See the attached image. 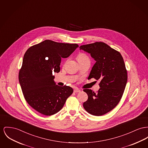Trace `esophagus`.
<instances>
[{
  "instance_id": "34e87169",
  "label": "esophagus",
  "mask_w": 148,
  "mask_h": 148,
  "mask_svg": "<svg viewBox=\"0 0 148 148\" xmlns=\"http://www.w3.org/2000/svg\"><path fill=\"white\" fill-rule=\"evenodd\" d=\"M80 91V89H79L78 88H75V89H74V93H78V92H79Z\"/></svg>"
}]
</instances>
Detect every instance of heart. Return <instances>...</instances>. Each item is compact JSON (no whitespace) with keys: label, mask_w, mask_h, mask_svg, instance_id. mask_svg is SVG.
I'll return each instance as SVG.
<instances>
[{"label":"heart","mask_w":148,"mask_h":148,"mask_svg":"<svg viewBox=\"0 0 148 148\" xmlns=\"http://www.w3.org/2000/svg\"><path fill=\"white\" fill-rule=\"evenodd\" d=\"M88 59V58L86 54H84L83 53H79L77 56V59L78 61L81 60H83V59Z\"/></svg>","instance_id":"b5f03b06"}]
</instances>
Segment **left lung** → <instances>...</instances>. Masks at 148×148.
<instances>
[{
	"mask_svg": "<svg viewBox=\"0 0 148 148\" xmlns=\"http://www.w3.org/2000/svg\"><path fill=\"white\" fill-rule=\"evenodd\" d=\"M90 53L96 61L88 79L99 80L97 92L84 89L88 95L83 103L86 111L92 115L102 116L112 110L121 99L127 81V70L121 53L102 42L79 47Z\"/></svg>",
	"mask_w": 148,
	"mask_h": 148,
	"instance_id": "left-lung-1",
	"label": "left lung"
}]
</instances>
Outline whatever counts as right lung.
I'll return each mask as SVG.
<instances>
[{"label": "right lung", "instance_id": "add662e5", "mask_svg": "<svg viewBox=\"0 0 148 148\" xmlns=\"http://www.w3.org/2000/svg\"><path fill=\"white\" fill-rule=\"evenodd\" d=\"M78 47L46 40L25 52L19 82L27 102L39 113L51 116L58 112L73 93L72 88L55 84L52 73L60 71L61 58H68Z\"/></svg>", "mask_w": 148, "mask_h": 148}]
</instances>
